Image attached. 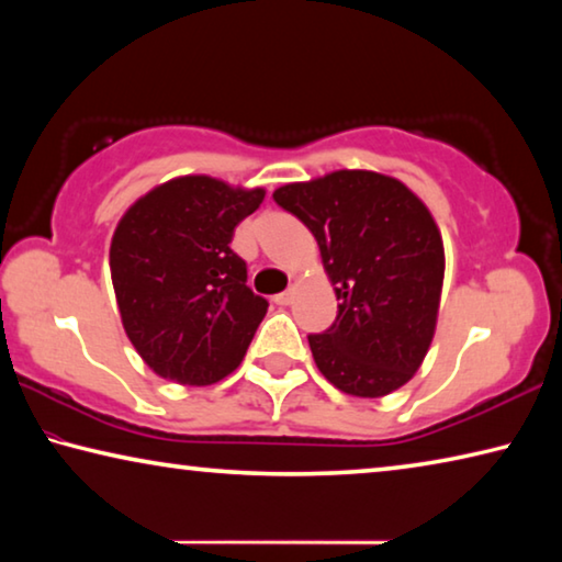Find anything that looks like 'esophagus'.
Masks as SVG:
<instances>
[{"mask_svg": "<svg viewBox=\"0 0 562 562\" xmlns=\"http://www.w3.org/2000/svg\"><path fill=\"white\" fill-rule=\"evenodd\" d=\"M292 297H294L292 290L280 292V294H274V304H280V307H288V304H292Z\"/></svg>", "mask_w": 562, "mask_h": 562, "instance_id": "esophagus-1", "label": "esophagus"}]
</instances>
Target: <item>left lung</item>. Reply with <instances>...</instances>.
Masks as SVG:
<instances>
[{"instance_id":"8db88e82","label":"left lung","mask_w":562,"mask_h":562,"mask_svg":"<svg viewBox=\"0 0 562 562\" xmlns=\"http://www.w3.org/2000/svg\"><path fill=\"white\" fill-rule=\"evenodd\" d=\"M272 198L315 235L339 300L335 325L307 337L322 376L361 398L402 389L439 319L446 258L429 207L398 178L347 168Z\"/></svg>"}]
</instances>
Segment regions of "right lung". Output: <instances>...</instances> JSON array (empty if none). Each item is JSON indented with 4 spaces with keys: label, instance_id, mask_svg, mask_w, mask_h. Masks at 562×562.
<instances>
[{
    "label": "right lung",
    "instance_id": "obj_1",
    "mask_svg": "<svg viewBox=\"0 0 562 562\" xmlns=\"http://www.w3.org/2000/svg\"><path fill=\"white\" fill-rule=\"evenodd\" d=\"M265 188L180 176L133 203L111 237L121 325L158 376L207 386L240 367L268 300L247 288L233 233Z\"/></svg>",
    "mask_w": 562,
    "mask_h": 562
}]
</instances>
